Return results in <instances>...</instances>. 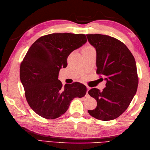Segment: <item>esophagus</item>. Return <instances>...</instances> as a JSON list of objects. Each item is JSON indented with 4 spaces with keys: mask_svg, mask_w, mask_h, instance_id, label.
<instances>
[{
    "mask_svg": "<svg viewBox=\"0 0 150 150\" xmlns=\"http://www.w3.org/2000/svg\"><path fill=\"white\" fill-rule=\"evenodd\" d=\"M90 88H89L88 86H87V87H86V90H87V91H86V95H88V91H89V90H90Z\"/></svg>",
    "mask_w": 150,
    "mask_h": 150,
    "instance_id": "34e87169",
    "label": "esophagus"
}]
</instances>
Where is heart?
<instances>
[{
  "mask_svg": "<svg viewBox=\"0 0 150 150\" xmlns=\"http://www.w3.org/2000/svg\"><path fill=\"white\" fill-rule=\"evenodd\" d=\"M90 47H86V48H90Z\"/></svg>",
  "mask_w": 150,
  "mask_h": 150,
  "instance_id": "1",
  "label": "heart"
}]
</instances>
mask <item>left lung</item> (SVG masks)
<instances>
[{
	"instance_id": "obj_1",
	"label": "left lung",
	"mask_w": 150,
	"mask_h": 150,
	"mask_svg": "<svg viewBox=\"0 0 150 150\" xmlns=\"http://www.w3.org/2000/svg\"><path fill=\"white\" fill-rule=\"evenodd\" d=\"M86 37L96 50L97 73L106 81L103 91L94 88L88 91L97 103L96 108L88 113L98 120H113L126 111L137 90L134 57L125 44L113 37L100 34Z\"/></svg>"
}]
</instances>
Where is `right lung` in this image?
Returning <instances> with one entry per match:
<instances>
[{
    "label": "right lung",
    "mask_w": 150,
    "mask_h": 150,
    "mask_svg": "<svg viewBox=\"0 0 150 150\" xmlns=\"http://www.w3.org/2000/svg\"><path fill=\"white\" fill-rule=\"evenodd\" d=\"M86 42L83 34L53 33L40 37L28 50L21 64L20 79L28 104L40 117L57 119L73 98L86 93V87L80 82L63 88L58 79L69 54Z\"/></svg>",
    "instance_id": "obj_1"
}]
</instances>
